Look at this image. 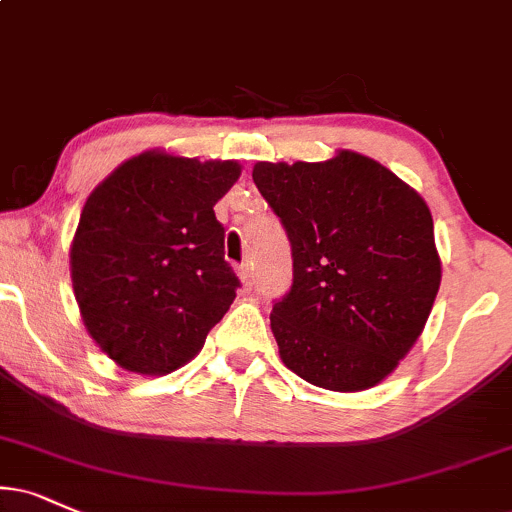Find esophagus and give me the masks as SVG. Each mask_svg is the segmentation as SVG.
<instances>
[{
    "label": "esophagus",
    "instance_id": "obj_1",
    "mask_svg": "<svg viewBox=\"0 0 512 512\" xmlns=\"http://www.w3.org/2000/svg\"><path fill=\"white\" fill-rule=\"evenodd\" d=\"M237 273H239V277H242L244 285L251 287V282H254V266H251V263L246 261V263H242V266L237 268Z\"/></svg>",
    "mask_w": 512,
    "mask_h": 512
}]
</instances>
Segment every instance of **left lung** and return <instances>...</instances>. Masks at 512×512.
Returning <instances> with one entry per match:
<instances>
[{
  "label": "left lung",
  "instance_id": "8db88e82",
  "mask_svg": "<svg viewBox=\"0 0 512 512\" xmlns=\"http://www.w3.org/2000/svg\"><path fill=\"white\" fill-rule=\"evenodd\" d=\"M254 182L292 244V287L270 313L282 363L330 391L375 387L420 337L439 292L430 208L356 151L261 161Z\"/></svg>",
  "mask_w": 512,
  "mask_h": 512
}]
</instances>
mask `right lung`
<instances>
[{
    "label": "right lung",
    "mask_w": 512,
    "mask_h": 512,
    "mask_svg": "<svg viewBox=\"0 0 512 512\" xmlns=\"http://www.w3.org/2000/svg\"><path fill=\"white\" fill-rule=\"evenodd\" d=\"M239 163L147 154L90 194L71 246L82 320L121 368L166 375L192 361L237 296L216 201Z\"/></svg>",
    "instance_id": "right-lung-1"
}]
</instances>
